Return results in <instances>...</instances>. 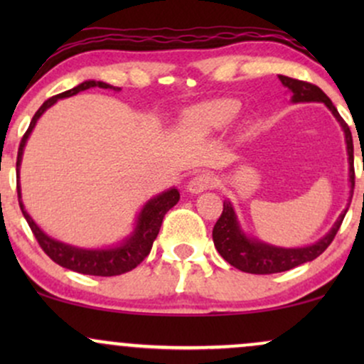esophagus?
Segmentation results:
<instances>
[{
	"instance_id": "1",
	"label": "esophagus",
	"mask_w": 364,
	"mask_h": 364,
	"mask_svg": "<svg viewBox=\"0 0 364 364\" xmlns=\"http://www.w3.org/2000/svg\"><path fill=\"white\" fill-rule=\"evenodd\" d=\"M214 186H215V178L212 176V174L200 173L188 181L186 190L190 191L191 195H198L202 193V191L208 190V188H214Z\"/></svg>"
}]
</instances>
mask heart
Here are the masks:
<instances>
[{
    "label": "heart",
    "instance_id": "heart-1",
    "mask_svg": "<svg viewBox=\"0 0 364 364\" xmlns=\"http://www.w3.org/2000/svg\"><path fill=\"white\" fill-rule=\"evenodd\" d=\"M240 114L235 99H214L193 107L188 114V127L196 133H212L228 128Z\"/></svg>",
    "mask_w": 364,
    "mask_h": 364
}]
</instances>
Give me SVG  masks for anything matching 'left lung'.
Instances as JSON below:
<instances>
[{"label": "left lung", "mask_w": 364, "mask_h": 364, "mask_svg": "<svg viewBox=\"0 0 364 364\" xmlns=\"http://www.w3.org/2000/svg\"><path fill=\"white\" fill-rule=\"evenodd\" d=\"M279 80L291 94V102L299 104V102H321L327 106V109L332 112L333 118L337 119V123L341 124L342 132H344V140H346V150H348V161H349V198H348V207L341 212V215L337 217V220L333 223L330 231L325 236H321L315 243L306 245V246H298V248H284V246H275L265 241L258 240L246 235L245 229L241 228L240 219L232 207V203L229 200H224V210L223 215L219 217L214 225V231H212V237H214V245L217 252L220 253V257L225 262L231 263L236 269L243 270L248 274H277V272H286V270L294 269V267L301 265V263L315 260L316 257H320L325 250L328 248V245L332 243L333 237H336L337 231H339L342 220H344L346 212L350 205V200H353V190H354V147H353V135H350V129L348 124L344 123V119L341 118L339 111L336 109L332 101L325 95V92L320 87L313 85V83L296 80V78L284 77L279 75Z\"/></svg>", "instance_id": "1"}]
</instances>
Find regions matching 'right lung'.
I'll use <instances>...</instances> for the list:
<instances>
[{"instance_id": "add662e5", "label": "right lung", "mask_w": 364, "mask_h": 364, "mask_svg": "<svg viewBox=\"0 0 364 364\" xmlns=\"http://www.w3.org/2000/svg\"><path fill=\"white\" fill-rule=\"evenodd\" d=\"M94 87H99V89H109L114 92L121 90L119 87H112L109 83L101 80H85L78 83L73 89L48 99V101L37 109L31 124H28V129L25 132L22 141H20L18 157H16V191H18V203L20 208H22L25 220L31 225L32 232H34L36 240L39 241L41 248L44 250V253L48 255L53 262H56L58 265L78 274L111 277V275H121L124 272H129V270L135 269V267L150 253L154 241H156V237L159 235V229H161L162 219L168 214V210H171V208L179 202L178 188L173 186L169 188V190L162 191V193L147 200V202L144 203V207L140 208L139 215H136L135 224H133V231L129 232L127 237H123L119 243L112 246H102V248H82V246L63 243V241L54 240V237L46 235L43 229L36 224V220L32 219L31 214L25 210V205L22 202V188H20V166H22L23 149L25 145H27L28 136H31L32 129L36 128L41 116H43L49 107L60 101V99H68L72 97V95H77L78 92L94 89Z\"/></svg>"}]
</instances>
